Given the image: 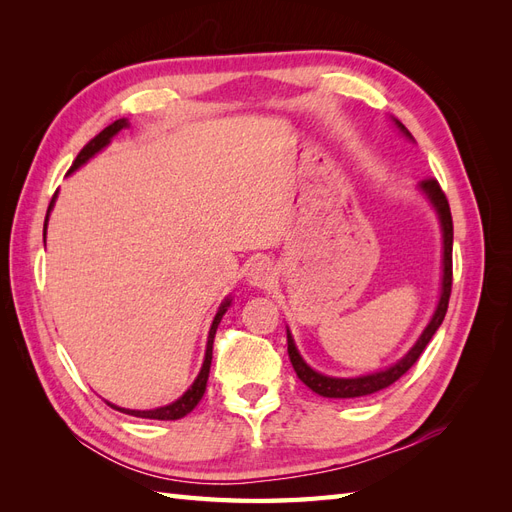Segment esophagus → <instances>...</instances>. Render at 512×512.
Wrapping results in <instances>:
<instances>
[{"instance_id": "obj_1", "label": "esophagus", "mask_w": 512, "mask_h": 512, "mask_svg": "<svg viewBox=\"0 0 512 512\" xmlns=\"http://www.w3.org/2000/svg\"><path fill=\"white\" fill-rule=\"evenodd\" d=\"M275 282V269L271 262L267 260H258L247 271V284L252 288H269Z\"/></svg>"}]
</instances>
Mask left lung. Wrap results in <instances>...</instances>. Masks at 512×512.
Wrapping results in <instances>:
<instances>
[{
  "instance_id": "8db88e82",
  "label": "left lung",
  "mask_w": 512,
  "mask_h": 512,
  "mask_svg": "<svg viewBox=\"0 0 512 512\" xmlns=\"http://www.w3.org/2000/svg\"><path fill=\"white\" fill-rule=\"evenodd\" d=\"M393 126L404 134L408 141L414 143L412 134L408 132V128L401 123L399 119L391 117ZM416 192L421 194L429 207L436 211L438 215V222H440V232H442V282H440V297L436 303V309H433V314L429 318V322L425 324L423 333L418 335V339L414 342V346L401 356L399 361H395L393 365L378 369V371H371V374H363V376H350V378H339V376H327V374H320L318 369H314L309 365L297 344H294V337L290 333V329L286 327V337H288V356H290V363L297 371L299 380L309 386L316 395L320 397H329V399H352V397H365V395H374L386 386H391L393 382H397L401 376L406 374V371L418 361V356L425 350V346L429 344V339L433 337L440 329V324L446 316V309H448V299H451V286H453V218H451V207H448V200L444 196V192L440 190L438 181L427 179L421 181L416 185Z\"/></svg>"
}]
</instances>
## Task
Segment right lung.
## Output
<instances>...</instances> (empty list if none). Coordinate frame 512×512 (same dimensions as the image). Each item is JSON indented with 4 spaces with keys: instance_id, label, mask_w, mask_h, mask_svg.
<instances>
[{
    "instance_id": "obj_1",
    "label": "right lung",
    "mask_w": 512,
    "mask_h": 512,
    "mask_svg": "<svg viewBox=\"0 0 512 512\" xmlns=\"http://www.w3.org/2000/svg\"><path fill=\"white\" fill-rule=\"evenodd\" d=\"M123 128H130V121H128L126 117H121V119L113 121L111 126H106V128H104V130L94 138V141H89V143L83 147V151L79 153V156H76V160H74V164H72V168H70V173H74V170H79V168H81L83 164H87L91 158H96L100 151H104L108 145H111L113 138H115ZM55 200H57V192H55V196H53V200H51L49 211H46V220H44V239H46V226H49V215H51V211H53V207H55ZM230 305H232V297L228 294V297L220 303V307H218V314L213 316V322H211V327H209L203 367H200L196 380L190 384V389L185 391L179 399L170 401V404L160 406V408H151V410L119 408V406L111 404V401H106V404L111 406V408H115V410H119V412H123V414L138 416V418H153V421H177V418H183L185 414H190V412L198 406V401L203 399V395H205L207 380H209V369H211V359H213V337H215V331H218V324L222 322V318H224V314L228 312V307H230Z\"/></svg>"
}]
</instances>
